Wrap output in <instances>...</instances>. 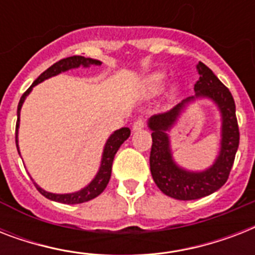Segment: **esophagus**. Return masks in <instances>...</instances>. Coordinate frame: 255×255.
Returning a JSON list of instances; mask_svg holds the SVG:
<instances>
[{"instance_id": "esophagus-1", "label": "esophagus", "mask_w": 255, "mask_h": 255, "mask_svg": "<svg viewBox=\"0 0 255 255\" xmlns=\"http://www.w3.org/2000/svg\"><path fill=\"white\" fill-rule=\"evenodd\" d=\"M133 131H139V129H141V128L145 127V119H143V118H139V119L135 120V123H133Z\"/></svg>"}]
</instances>
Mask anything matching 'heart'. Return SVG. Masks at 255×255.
Masks as SVG:
<instances>
[{
	"label": "heart",
	"instance_id": "b5f03b06",
	"mask_svg": "<svg viewBox=\"0 0 255 255\" xmlns=\"http://www.w3.org/2000/svg\"><path fill=\"white\" fill-rule=\"evenodd\" d=\"M164 83H165V75L163 73H155L151 74L149 77L145 79V90L149 94H156L163 90Z\"/></svg>",
	"mask_w": 255,
	"mask_h": 255
}]
</instances>
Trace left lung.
<instances>
[{
    "label": "left lung",
    "instance_id": "obj_1",
    "mask_svg": "<svg viewBox=\"0 0 255 255\" xmlns=\"http://www.w3.org/2000/svg\"><path fill=\"white\" fill-rule=\"evenodd\" d=\"M197 70L200 79L194 85L196 96L210 97L223 114L222 151L214 167L200 174L186 172L173 163L170 155L169 139L165 131L173 125L183 104L195 96L186 98L169 111L153 115L149 119V128L152 129L149 155L152 177L163 193L177 200H197L220 189L228 181L240 144L236 103L229 88L202 62L197 65Z\"/></svg>",
    "mask_w": 255,
    "mask_h": 255
}]
</instances>
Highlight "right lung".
Instances as JSON below:
<instances>
[{
  "mask_svg": "<svg viewBox=\"0 0 255 255\" xmlns=\"http://www.w3.org/2000/svg\"><path fill=\"white\" fill-rule=\"evenodd\" d=\"M81 65H83L85 67L90 65H100L99 61L96 59H91V58H85L81 57V55H73V57H67L63 58L61 61H58L57 63H54L53 66H50L49 69L43 71V73L39 75V77L34 81V83L30 86L25 92L23 95L21 96V100L18 103V110H17V124H15V145H17L18 149V126H19V111H21L22 103L29 92L31 91V88L34 87L38 83H41L45 79L50 77H54V75H58L59 73H63V71H67L70 69H75V67H79ZM131 135V131L129 128H120L118 131H115L110 136V139L107 140L106 143V147H104L103 152V159H102V164H100V169L98 172V174L95 176V178L90 182V185H87L85 189L79 190V192H75V193H70V194H55V193H49L46 192L42 188H39L38 185L37 189L41 194H43L46 198L49 200H53V201L62 202V204H82V202L90 201L92 198H95L96 196H99L107 186L110 178H111V169H112V161H114V157H115L116 152L120 148V145L126 141V140ZM18 153H19V149H18Z\"/></svg>",
  "mask_w": 255,
  "mask_h": 255,
  "instance_id": "add662e5",
  "label": "right lung"
}]
</instances>
